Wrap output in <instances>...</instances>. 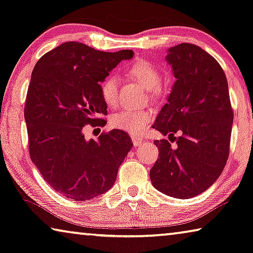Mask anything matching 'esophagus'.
Here are the masks:
<instances>
[{
    "label": "esophagus",
    "instance_id": "esophagus-1",
    "mask_svg": "<svg viewBox=\"0 0 253 253\" xmlns=\"http://www.w3.org/2000/svg\"><path fill=\"white\" fill-rule=\"evenodd\" d=\"M131 141H133L134 146H138V145H141V144L143 143L144 139L142 137H139V136L134 135V136H131Z\"/></svg>",
    "mask_w": 253,
    "mask_h": 253
}]
</instances>
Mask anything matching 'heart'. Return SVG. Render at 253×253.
Instances as JSON below:
<instances>
[{"instance_id": "b5f03b06", "label": "heart", "mask_w": 253, "mask_h": 253, "mask_svg": "<svg viewBox=\"0 0 253 253\" xmlns=\"http://www.w3.org/2000/svg\"><path fill=\"white\" fill-rule=\"evenodd\" d=\"M128 73L135 81L141 83L148 90L152 98H160L162 95V89L159 85L161 82V74L154 65L144 59H137L129 67ZM102 100L108 107L117 106L118 102V86L117 80L109 76L101 83L100 86ZM153 118V112L150 109H125L116 112L110 117V125L116 129H122L131 135H139L144 128Z\"/></svg>"}]
</instances>
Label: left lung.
<instances>
[{"label": "left lung", "instance_id": "1", "mask_svg": "<svg viewBox=\"0 0 253 253\" xmlns=\"http://www.w3.org/2000/svg\"><path fill=\"white\" fill-rule=\"evenodd\" d=\"M166 59L177 80L153 128L178 146L172 149L168 139L154 141L160 158L150 177L159 191L188 199L208 189L222 173L233 109L225 73L207 51L182 42L169 48Z\"/></svg>", "mask_w": 253, "mask_h": 253}]
</instances>
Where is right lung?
<instances>
[{
	"instance_id": "right-lung-1",
	"label": "right lung",
	"mask_w": 253,
	"mask_h": 253,
	"mask_svg": "<svg viewBox=\"0 0 253 253\" xmlns=\"http://www.w3.org/2000/svg\"><path fill=\"white\" fill-rule=\"evenodd\" d=\"M133 50L100 51L67 42L39 58L31 74L25 119L31 161L53 189L78 202L105 194L133 143L120 129L86 139L85 125L107 124L100 83Z\"/></svg>"
}]
</instances>
